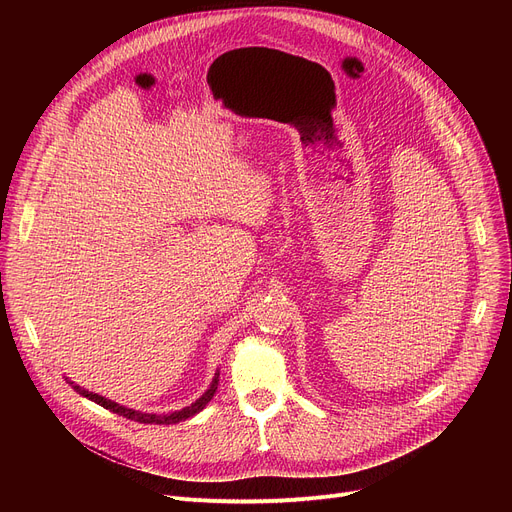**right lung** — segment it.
Segmentation results:
<instances>
[{
	"label": "right lung",
	"instance_id": "obj_1",
	"mask_svg": "<svg viewBox=\"0 0 512 512\" xmlns=\"http://www.w3.org/2000/svg\"><path fill=\"white\" fill-rule=\"evenodd\" d=\"M218 375H220V373H215V378H213L211 386L207 388V392H205L199 400H195L191 407H184V409L174 411V413H170V415H155V413H141V411H134V409H126V407H120L118 402L107 400V398H103V396H99V394H93V392H89V390H85V388H80V386H74V390H76L78 394H83L85 398L97 402V405H101L103 409H110V411H114V413H118V415L130 419V421L155 423V425H172V423H178V421H184V419H188V417H193V415H197L199 411L205 409L207 402L213 398L215 390H218V382H220ZM70 384H74V382H70Z\"/></svg>",
	"mask_w": 512,
	"mask_h": 512
}]
</instances>
